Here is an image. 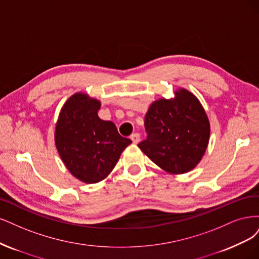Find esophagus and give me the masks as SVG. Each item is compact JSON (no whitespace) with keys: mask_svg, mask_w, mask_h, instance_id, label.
I'll return each instance as SVG.
<instances>
[{"mask_svg":"<svg viewBox=\"0 0 259 259\" xmlns=\"http://www.w3.org/2000/svg\"><path fill=\"white\" fill-rule=\"evenodd\" d=\"M131 140H132L133 143L138 144L140 142V135H139V133H133V135L131 136Z\"/></svg>","mask_w":259,"mask_h":259,"instance_id":"obj_1","label":"esophagus"}]
</instances>
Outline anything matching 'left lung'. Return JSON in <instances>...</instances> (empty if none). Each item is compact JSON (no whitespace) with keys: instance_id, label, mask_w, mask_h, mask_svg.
<instances>
[{"instance_id":"left-lung-1","label":"left lung","mask_w":259,"mask_h":259,"mask_svg":"<svg viewBox=\"0 0 259 259\" xmlns=\"http://www.w3.org/2000/svg\"><path fill=\"white\" fill-rule=\"evenodd\" d=\"M147 139L139 147L170 174H183L201 161L210 141V121L198 98L185 88L158 99L145 115Z\"/></svg>"}]
</instances>
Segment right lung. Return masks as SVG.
Returning a JSON list of instances; mask_svg holds the SVG:
<instances>
[{"label": "right lung", "instance_id": "1", "mask_svg": "<svg viewBox=\"0 0 259 259\" xmlns=\"http://www.w3.org/2000/svg\"><path fill=\"white\" fill-rule=\"evenodd\" d=\"M100 106L99 100L76 93L66 100L56 123L58 154L73 177L86 184L106 179L132 143L119 135L114 122L99 117Z\"/></svg>", "mask_w": 259, "mask_h": 259}]
</instances>
